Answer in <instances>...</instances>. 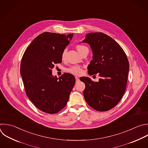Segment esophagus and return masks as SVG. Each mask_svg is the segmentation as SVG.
I'll list each match as a JSON object with an SVG mask.
<instances>
[{
	"label": "esophagus",
	"instance_id": "obj_1",
	"mask_svg": "<svg viewBox=\"0 0 148 148\" xmlns=\"http://www.w3.org/2000/svg\"><path fill=\"white\" fill-rule=\"evenodd\" d=\"M75 80H76V82H77L79 81V79L77 77H75Z\"/></svg>",
	"mask_w": 148,
	"mask_h": 148
}]
</instances>
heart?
<instances>
[{
	"label": "heart",
	"instance_id": "b5f03b06",
	"mask_svg": "<svg viewBox=\"0 0 148 148\" xmlns=\"http://www.w3.org/2000/svg\"><path fill=\"white\" fill-rule=\"evenodd\" d=\"M85 47H86L84 46V45H78L77 46V49L78 52H80L82 50V49H83L84 48H85ZM66 52H67L66 50H64L63 52H62V59H64V58L66 56ZM67 71L73 74H74V75H80L83 73L82 69L80 66L71 67L67 69Z\"/></svg>",
	"mask_w": 148,
	"mask_h": 148
}]
</instances>
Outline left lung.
<instances>
[{
  "label": "left lung",
  "mask_w": 148,
  "mask_h": 148,
  "mask_svg": "<svg viewBox=\"0 0 148 148\" xmlns=\"http://www.w3.org/2000/svg\"><path fill=\"white\" fill-rule=\"evenodd\" d=\"M82 42L90 45L93 53V60L88 66V74L99 73L100 77L98 82L88 77L80 78L85 84L84 98L96 110H109L118 104L125 91L128 60L120 45L104 33H89Z\"/></svg>",
  "instance_id": "obj_1"
}]
</instances>
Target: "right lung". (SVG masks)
<instances>
[{"label": "right lung", "instance_id": "1", "mask_svg": "<svg viewBox=\"0 0 148 148\" xmlns=\"http://www.w3.org/2000/svg\"><path fill=\"white\" fill-rule=\"evenodd\" d=\"M73 34L67 35L43 32L36 36L23 56L20 74L29 99L40 110L55 114L66 105L75 83V77L65 73L59 78L52 69L62 62V54Z\"/></svg>", "mask_w": 148, "mask_h": 148}]
</instances>
